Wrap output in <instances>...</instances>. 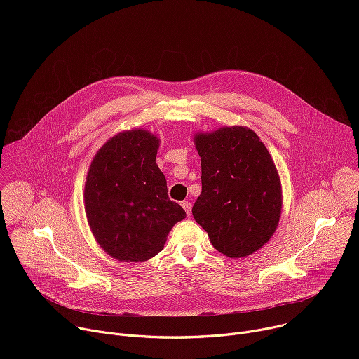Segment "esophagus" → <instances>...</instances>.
I'll list each match as a JSON object with an SVG mask.
<instances>
[{
  "instance_id": "esophagus-1",
  "label": "esophagus",
  "mask_w": 359,
  "mask_h": 359,
  "mask_svg": "<svg viewBox=\"0 0 359 359\" xmlns=\"http://www.w3.org/2000/svg\"><path fill=\"white\" fill-rule=\"evenodd\" d=\"M182 208L184 209L186 215L190 216V213H191V203L190 201H182Z\"/></svg>"
}]
</instances>
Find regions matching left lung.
<instances>
[{
  "instance_id": "8db88e82",
  "label": "left lung",
  "mask_w": 359,
  "mask_h": 359,
  "mask_svg": "<svg viewBox=\"0 0 359 359\" xmlns=\"http://www.w3.org/2000/svg\"><path fill=\"white\" fill-rule=\"evenodd\" d=\"M201 158V193L191 209L213 247L247 257L274 234L281 215V182L264 143L245 126L194 136Z\"/></svg>"
}]
</instances>
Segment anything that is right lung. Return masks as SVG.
I'll return each instance as SVG.
<instances>
[{
    "label": "right lung",
    "instance_id": "add662e5",
    "mask_svg": "<svg viewBox=\"0 0 359 359\" xmlns=\"http://www.w3.org/2000/svg\"><path fill=\"white\" fill-rule=\"evenodd\" d=\"M158 136L143 129L121 132L95 155L85 182L89 227L119 262H146L162 251L172 227L186 217L168 197L156 165Z\"/></svg>",
    "mask_w": 359,
    "mask_h": 359
}]
</instances>
